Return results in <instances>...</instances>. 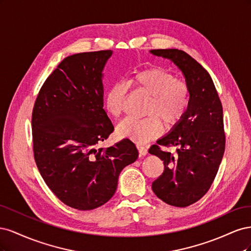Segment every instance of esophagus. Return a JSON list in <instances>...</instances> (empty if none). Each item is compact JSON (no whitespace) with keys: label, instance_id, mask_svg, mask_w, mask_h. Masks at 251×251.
Returning <instances> with one entry per match:
<instances>
[{"label":"esophagus","instance_id":"1","mask_svg":"<svg viewBox=\"0 0 251 251\" xmlns=\"http://www.w3.org/2000/svg\"><path fill=\"white\" fill-rule=\"evenodd\" d=\"M137 148H138L140 156H146V155L148 154V149H147V147L142 146V144H137Z\"/></svg>","mask_w":251,"mask_h":251}]
</instances>
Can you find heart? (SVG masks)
Returning a JSON list of instances; mask_svg holds the SVG:
<instances>
[{"instance_id": "heart-1", "label": "heart", "mask_w": 251, "mask_h": 251, "mask_svg": "<svg viewBox=\"0 0 251 251\" xmlns=\"http://www.w3.org/2000/svg\"><path fill=\"white\" fill-rule=\"evenodd\" d=\"M127 85L151 96L147 115L142 119L126 118L117 126L121 138H128L138 143H146L162 132V123L174 126L183 117L189 102V89L183 80L162 68H147L134 73ZM127 87L125 83H115L104 96V105L114 117L124 111Z\"/></svg>"}]
</instances>
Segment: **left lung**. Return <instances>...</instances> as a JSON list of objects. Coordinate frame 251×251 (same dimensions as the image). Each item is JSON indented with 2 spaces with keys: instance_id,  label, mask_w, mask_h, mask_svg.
<instances>
[{
  "instance_id": "8db88e82",
  "label": "left lung",
  "mask_w": 251,
  "mask_h": 251,
  "mask_svg": "<svg viewBox=\"0 0 251 251\" xmlns=\"http://www.w3.org/2000/svg\"><path fill=\"white\" fill-rule=\"evenodd\" d=\"M151 54L170 59L183 74L189 89L186 112L149 153L163 161L153 192L172 206L186 207L207 193L225 150L223 109L210 75L191 55L178 49H156ZM177 146L173 155L160 147Z\"/></svg>"
}]
</instances>
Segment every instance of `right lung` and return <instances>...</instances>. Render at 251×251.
Returning <instances> with one entry per match:
<instances>
[{"label": "right lung", "instance_id": "obj_1", "mask_svg": "<svg viewBox=\"0 0 251 251\" xmlns=\"http://www.w3.org/2000/svg\"><path fill=\"white\" fill-rule=\"evenodd\" d=\"M112 50L63 59L44 82L32 112L34 159L43 179L68 206L91 210L107 203L120 172L136 161L130 139L97 144L114 126L103 110V69Z\"/></svg>", "mask_w": 251, "mask_h": 251}]
</instances>
